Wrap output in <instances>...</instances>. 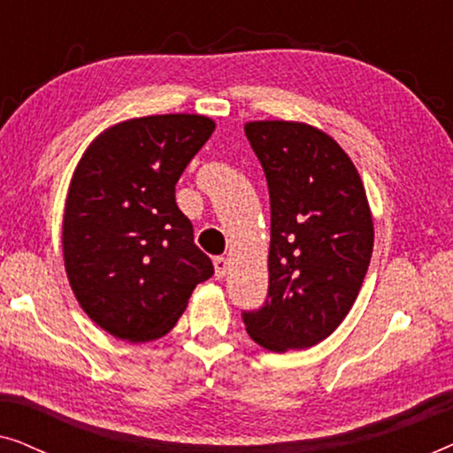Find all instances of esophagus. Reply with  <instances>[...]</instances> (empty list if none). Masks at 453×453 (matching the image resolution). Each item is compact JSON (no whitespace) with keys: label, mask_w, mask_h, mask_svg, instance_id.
Returning a JSON list of instances; mask_svg holds the SVG:
<instances>
[{"label":"esophagus","mask_w":453,"mask_h":453,"mask_svg":"<svg viewBox=\"0 0 453 453\" xmlns=\"http://www.w3.org/2000/svg\"><path fill=\"white\" fill-rule=\"evenodd\" d=\"M214 272L216 278H225L228 272V259L226 257H214Z\"/></svg>","instance_id":"1"}]
</instances>
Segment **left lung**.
Listing matches in <instances>:
<instances>
[{
    "label": "left lung",
    "instance_id": "left-lung-1",
    "mask_svg": "<svg viewBox=\"0 0 453 453\" xmlns=\"http://www.w3.org/2000/svg\"><path fill=\"white\" fill-rule=\"evenodd\" d=\"M270 189V287L243 313L272 352L311 349L355 305L373 253V216L355 163L332 135L301 121L245 123Z\"/></svg>",
    "mask_w": 453,
    "mask_h": 453
}]
</instances>
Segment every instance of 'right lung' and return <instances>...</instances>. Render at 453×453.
Returning a JSON list of instances; mask_svg holds the SVG:
<instances>
[{"label":"right lung","mask_w":453,"mask_h":453,"mask_svg":"<svg viewBox=\"0 0 453 453\" xmlns=\"http://www.w3.org/2000/svg\"><path fill=\"white\" fill-rule=\"evenodd\" d=\"M206 115L115 123L86 148L67 189L61 247L82 311L126 342L163 338L214 274L175 185L212 135Z\"/></svg>","instance_id":"right-lung-1"}]
</instances>
